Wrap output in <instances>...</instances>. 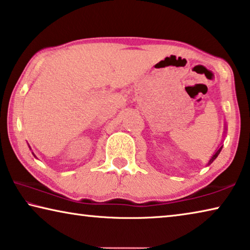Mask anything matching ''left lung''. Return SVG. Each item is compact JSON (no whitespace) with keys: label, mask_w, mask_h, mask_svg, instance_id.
<instances>
[{"label":"left lung","mask_w":250,"mask_h":250,"mask_svg":"<svg viewBox=\"0 0 250 250\" xmlns=\"http://www.w3.org/2000/svg\"><path fill=\"white\" fill-rule=\"evenodd\" d=\"M221 149H223V146H220V148H219V149H218V150H217V151L215 152V154H213V156L211 157V159H210V161H209V164H211V162H212L213 160H215V159H216V158L218 157V154H219V153H220V151H221Z\"/></svg>","instance_id":"8db88e82"}]
</instances>
